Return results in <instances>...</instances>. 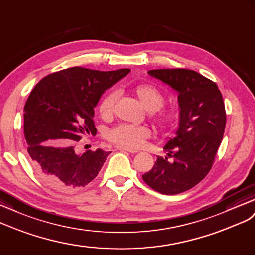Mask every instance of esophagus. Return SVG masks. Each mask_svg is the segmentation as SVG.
Returning <instances> with one entry per match:
<instances>
[{"mask_svg":"<svg viewBox=\"0 0 255 255\" xmlns=\"http://www.w3.org/2000/svg\"><path fill=\"white\" fill-rule=\"evenodd\" d=\"M116 149H119V151H122V152H128V153H131V154L136 153V151H134V149L127 148V147H122V146H117V147H116Z\"/></svg>","mask_w":255,"mask_h":255,"instance_id":"esophagus-1","label":"esophagus"}]
</instances>
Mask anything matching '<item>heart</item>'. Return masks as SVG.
<instances>
[{"mask_svg": "<svg viewBox=\"0 0 255 255\" xmlns=\"http://www.w3.org/2000/svg\"><path fill=\"white\" fill-rule=\"evenodd\" d=\"M133 91L142 106L149 112H153V120L160 129H168L173 125L179 116L178 110L175 108L160 109L164 106L165 96L157 87L149 84H141ZM117 97L119 95L116 91H110L100 100L98 110L103 119H109L112 116ZM107 136L109 141L122 147L138 148L151 136V130L145 126L121 124L111 129Z\"/></svg>", "mask_w": 255, "mask_h": 255, "instance_id": "1", "label": "heart"}]
</instances>
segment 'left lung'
<instances>
[{"label":"left lung","instance_id":"8db88e82","mask_svg":"<svg viewBox=\"0 0 255 255\" xmlns=\"http://www.w3.org/2000/svg\"><path fill=\"white\" fill-rule=\"evenodd\" d=\"M148 74L178 91L180 122L164 147L168 157L157 156L142 178L160 194H180L211 170L226 125L224 101L217 84L193 70L158 69Z\"/></svg>","mask_w":255,"mask_h":255}]
</instances>
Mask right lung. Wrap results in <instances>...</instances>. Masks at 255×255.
I'll use <instances>...</instances> for the list:
<instances>
[{
    "mask_svg": "<svg viewBox=\"0 0 255 255\" xmlns=\"http://www.w3.org/2000/svg\"><path fill=\"white\" fill-rule=\"evenodd\" d=\"M129 69L97 71L74 67L45 76L23 109L24 138L31 165L50 187L74 192L93 181L111 152L75 153L83 136L95 134V108L102 94Z\"/></svg>",
    "mask_w": 255,
    "mask_h": 255,
    "instance_id": "obj_1",
    "label": "right lung"
}]
</instances>
